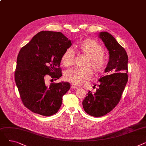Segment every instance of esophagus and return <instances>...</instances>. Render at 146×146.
I'll return each instance as SVG.
<instances>
[{"mask_svg":"<svg viewBox=\"0 0 146 146\" xmlns=\"http://www.w3.org/2000/svg\"><path fill=\"white\" fill-rule=\"evenodd\" d=\"M71 88H73V89H78V88H79V87H78L77 85H74V84H72Z\"/></svg>","mask_w":146,"mask_h":146,"instance_id":"1","label":"esophagus"}]
</instances>
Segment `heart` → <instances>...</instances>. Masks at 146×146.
I'll use <instances>...</instances> for the list:
<instances>
[{"label":"heart","instance_id":"obj_1","mask_svg":"<svg viewBox=\"0 0 146 146\" xmlns=\"http://www.w3.org/2000/svg\"><path fill=\"white\" fill-rule=\"evenodd\" d=\"M78 51L86 55L83 65L85 67H76L67 70L64 73L66 80L78 85H85L94 75L92 66L96 74L102 73L106 66V60L104 48L98 41L87 38L76 45ZM75 54L72 48H67L61 56V63L66 67H70L74 63Z\"/></svg>","mask_w":146,"mask_h":146}]
</instances>
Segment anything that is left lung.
<instances>
[{
  "label": "left lung",
  "mask_w": 146,
  "mask_h": 146,
  "mask_svg": "<svg viewBox=\"0 0 146 146\" xmlns=\"http://www.w3.org/2000/svg\"><path fill=\"white\" fill-rule=\"evenodd\" d=\"M99 36L109 51V61L105 70L107 75L98 80L95 92L89 91L82 102L85 111L95 117L105 115L118 105L128 79V57L125 49L108 33L101 32Z\"/></svg>",
  "instance_id": "8db88e82"
}]
</instances>
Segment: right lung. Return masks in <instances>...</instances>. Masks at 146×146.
I'll return each instance as SVG.
<instances>
[{
  "label": "right lung",
  "instance_id": "right-lung-1",
  "mask_svg": "<svg viewBox=\"0 0 146 146\" xmlns=\"http://www.w3.org/2000/svg\"><path fill=\"white\" fill-rule=\"evenodd\" d=\"M71 45L61 33L47 31L38 33L20 50L15 80L23 104L31 111L48 117L59 110L70 84L47 85L45 80L48 76L54 80L62 76L61 56Z\"/></svg>",
  "mask_w": 146,
  "mask_h": 146
}]
</instances>
